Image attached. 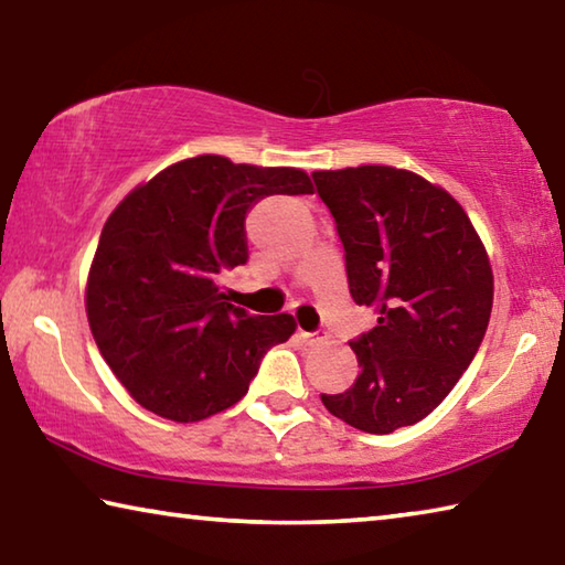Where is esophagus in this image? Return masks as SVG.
Wrapping results in <instances>:
<instances>
[{
    "label": "esophagus",
    "mask_w": 565,
    "mask_h": 565,
    "mask_svg": "<svg viewBox=\"0 0 565 565\" xmlns=\"http://www.w3.org/2000/svg\"><path fill=\"white\" fill-rule=\"evenodd\" d=\"M299 338L303 343H309V345H313V343H321L323 341V331H299Z\"/></svg>",
    "instance_id": "34e87169"
}]
</instances>
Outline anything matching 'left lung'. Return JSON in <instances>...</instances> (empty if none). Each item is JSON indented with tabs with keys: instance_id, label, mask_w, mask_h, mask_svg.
<instances>
[{
	"instance_id": "left-lung-1",
	"label": "left lung",
	"mask_w": 565,
	"mask_h": 565,
	"mask_svg": "<svg viewBox=\"0 0 565 565\" xmlns=\"http://www.w3.org/2000/svg\"><path fill=\"white\" fill-rule=\"evenodd\" d=\"M343 244L348 289L377 326L351 341L358 381L321 395L355 429L390 435L427 417L484 341L494 276L459 202L387 166L313 172Z\"/></svg>"
}]
</instances>
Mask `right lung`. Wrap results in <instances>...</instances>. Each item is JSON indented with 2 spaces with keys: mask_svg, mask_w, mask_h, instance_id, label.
Instances as JSON below:
<instances>
[{
  "mask_svg": "<svg viewBox=\"0 0 565 565\" xmlns=\"http://www.w3.org/2000/svg\"><path fill=\"white\" fill-rule=\"evenodd\" d=\"M294 168L175 162L110 214L90 264L86 313L113 375L136 403L175 423L232 407L294 318L249 316L217 286L247 264L244 222L269 194H311Z\"/></svg>",
  "mask_w": 565,
  "mask_h": 565,
  "instance_id": "1",
  "label": "right lung"
}]
</instances>
